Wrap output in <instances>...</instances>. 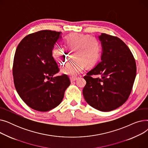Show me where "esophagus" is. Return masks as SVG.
<instances>
[{"mask_svg":"<svg viewBox=\"0 0 148 148\" xmlns=\"http://www.w3.org/2000/svg\"><path fill=\"white\" fill-rule=\"evenodd\" d=\"M77 79V77H70V80H71V82H74L75 80H76Z\"/></svg>","mask_w":148,"mask_h":148,"instance_id":"1","label":"esophagus"}]
</instances>
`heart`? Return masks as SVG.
<instances>
[{"mask_svg":"<svg viewBox=\"0 0 148 148\" xmlns=\"http://www.w3.org/2000/svg\"><path fill=\"white\" fill-rule=\"evenodd\" d=\"M64 44L66 49L55 47L52 50L51 55L59 65H64L71 58V53H73L74 59L62 69V73L70 76L79 75L85 65L88 67L94 66L101 56V45L95 36L72 34L65 37Z\"/></svg>","mask_w":148,"mask_h":148,"instance_id":"b5f03b06","label":"heart"}]
</instances>
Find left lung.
<instances>
[{
	"instance_id": "1",
	"label": "left lung",
	"mask_w": 148,
	"mask_h": 148,
	"mask_svg": "<svg viewBox=\"0 0 148 148\" xmlns=\"http://www.w3.org/2000/svg\"><path fill=\"white\" fill-rule=\"evenodd\" d=\"M101 61L84 77L86 101L102 112L113 110L128 99L136 75V64L128 46L117 36L102 33ZM93 75H98L95 78Z\"/></svg>"
}]
</instances>
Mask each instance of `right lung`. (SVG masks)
<instances>
[{"label": "right lung", "instance_id": "add662e5", "mask_svg": "<svg viewBox=\"0 0 148 148\" xmlns=\"http://www.w3.org/2000/svg\"><path fill=\"white\" fill-rule=\"evenodd\" d=\"M60 32L43 30L26 36L15 53L12 74L15 88L29 107L47 112L57 107L71 82L66 74L54 77L59 68L51 55Z\"/></svg>", "mask_w": 148, "mask_h": 148}]
</instances>
